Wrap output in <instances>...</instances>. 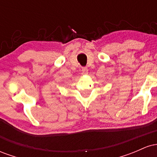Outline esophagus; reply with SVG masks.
<instances>
[{"mask_svg":"<svg viewBox=\"0 0 157 157\" xmlns=\"http://www.w3.org/2000/svg\"><path fill=\"white\" fill-rule=\"evenodd\" d=\"M88 71H89V70H88L87 67H82V73L83 75H87Z\"/></svg>","mask_w":157,"mask_h":157,"instance_id":"esophagus-1","label":"esophagus"}]
</instances>
